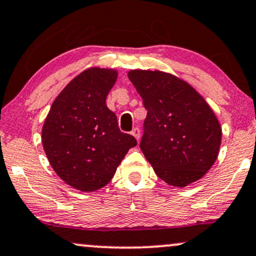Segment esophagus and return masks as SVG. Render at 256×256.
<instances>
[{
    "mask_svg": "<svg viewBox=\"0 0 256 256\" xmlns=\"http://www.w3.org/2000/svg\"><path fill=\"white\" fill-rule=\"evenodd\" d=\"M131 134L134 136V137L136 139H137V140H139V138H140V131H139L138 128H134V130H132Z\"/></svg>",
    "mask_w": 256,
    "mask_h": 256,
    "instance_id": "obj_1",
    "label": "esophagus"
}]
</instances>
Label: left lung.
<instances>
[{"mask_svg": "<svg viewBox=\"0 0 256 256\" xmlns=\"http://www.w3.org/2000/svg\"><path fill=\"white\" fill-rule=\"evenodd\" d=\"M128 76L148 110L140 148L157 176L177 188L202 178L222 140L221 125L206 99L163 70H131Z\"/></svg>", "mask_w": 256, "mask_h": 256, "instance_id": "obj_1", "label": "left lung"}]
</instances>
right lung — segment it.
Returning <instances> with one entry per match:
<instances>
[{
  "instance_id": "add662e5",
  "label": "right lung",
  "mask_w": 256,
  "mask_h": 256,
  "mask_svg": "<svg viewBox=\"0 0 256 256\" xmlns=\"http://www.w3.org/2000/svg\"><path fill=\"white\" fill-rule=\"evenodd\" d=\"M117 78V70L100 67L78 74L54 100L42 126V146L53 170L82 192L105 186L137 145L119 130L117 116L106 105Z\"/></svg>"
}]
</instances>
